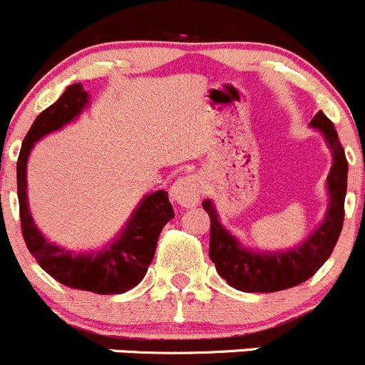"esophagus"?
<instances>
[{
	"label": "esophagus",
	"mask_w": 365,
	"mask_h": 365,
	"mask_svg": "<svg viewBox=\"0 0 365 365\" xmlns=\"http://www.w3.org/2000/svg\"><path fill=\"white\" fill-rule=\"evenodd\" d=\"M200 180L196 176H183V178L176 180L171 187V200L176 205L189 209L200 202Z\"/></svg>",
	"instance_id": "esophagus-1"
}]
</instances>
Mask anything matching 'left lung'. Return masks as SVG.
Here are the masks:
<instances>
[{
  "mask_svg": "<svg viewBox=\"0 0 365 365\" xmlns=\"http://www.w3.org/2000/svg\"><path fill=\"white\" fill-rule=\"evenodd\" d=\"M312 128L324 135L331 149L333 165L328 175L329 205L324 221L299 247L284 252H254L245 248L220 223L210 200L202 203L210 217L209 257L225 281L236 290L272 294L301 284L328 261L344 225V200L347 189V160L333 122L322 111L312 118Z\"/></svg>",
  "mask_w": 365,
  "mask_h": 365,
  "instance_id": "1",
  "label": "left lung"
}]
</instances>
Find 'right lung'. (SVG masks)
Returning a JSON list of instances; mask_svg holds the SVG:
<instances>
[{"instance_id":"1","label":"right lung","mask_w":365,"mask_h":365,"mask_svg":"<svg viewBox=\"0 0 365 365\" xmlns=\"http://www.w3.org/2000/svg\"><path fill=\"white\" fill-rule=\"evenodd\" d=\"M90 102L83 84H71L59 101L34 120L18 158V198L21 232L39 267L61 284L98 295L124 294L144 279L155 257L156 241L167 221L175 217L165 190L148 194L136 207L117 240L95 252L75 254L50 243L34 223L26 198V162L36 142L79 117Z\"/></svg>"}]
</instances>
